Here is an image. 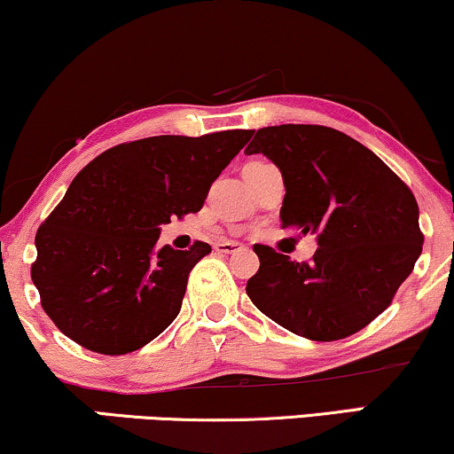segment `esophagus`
<instances>
[{
  "label": "esophagus",
  "mask_w": 454,
  "mask_h": 454,
  "mask_svg": "<svg viewBox=\"0 0 454 454\" xmlns=\"http://www.w3.org/2000/svg\"><path fill=\"white\" fill-rule=\"evenodd\" d=\"M244 246L239 242H229V239H223V242H216L215 244V250L216 253H223V254H231L236 253V250H242Z\"/></svg>",
  "instance_id": "34e87169"
}]
</instances>
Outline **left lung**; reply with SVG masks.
<instances>
[{
  "label": "left lung",
  "instance_id": "8db88e82",
  "mask_svg": "<svg viewBox=\"0 0 454 454\" xmlns=\"http://www.w3.org/2000/svg\"><path fill=\"white\" fill-rule=\"evenodd\" d=\"M246 151L282 170V227L317 233L309 262L254 244L261 267L246 294L299 337H351L387 309L415 270L423 250L415 195L381 158L334 128H261Z\"/></svg>",
  "mask_w": 454,
  "mask_h": 454
}]
</instances>
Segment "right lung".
I'll list each match as a JSON object with an SVG mask.
<instances>
[{
	"instance_id": "obj_1",
	"label": "right lung",
	"mask_w": 454,
	"mask_h": 454,
	"mask_svg": "<svg viewBox=\"0 0 454 454\" xmlns=\"http://www.w3.org/2000/svg\"><path fill=\"white\" fill-rule=\"evenodd\" d=\"M253 130L149 137L115 145L73 178L37 229L31 279L43 311L103 356L141 349L175 322L189 273L210 254L158 248L160 227L200 212Z\"/></svg>"
}]
</instances>
